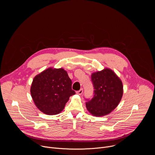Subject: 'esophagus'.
<instances>
[{
	"label": "esophagus",
	"mask_w": 155,
	"mask_h": 155,
	"mask_svg": "<svg viewBox=\"0 0 155 155\" xmlns=\"http://www.w3.org/2000/svg\"><path fill=\"white\" fill-rule=\"evenodd\" d=\"M76 93H77V94H78V95H81L82 93H83V89H82V88H81V89H80L79 91H77L76 92Z\"/></svg>",
	"instance_id": "34e87169"
}]
</instances>
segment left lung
<instances>
[{"mask_svg": "<svg viewBox=\"0 0 155 155\" xmlns=\"http://www.w3.org/2000/svg\"><path fill=\"white\" fill-rule=\"evenodd\" d=\"M91 81L94 96L91 100H87L86 108L94 117L107 115L118 106L122 98V81L112 70L108 68L93 73Z\"/></svg>", "mask_w": 155, "mask_h": 155, "instance_id": "left-lung-1", "label": "left lung"}]
</instances>
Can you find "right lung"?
Returning <instances> with one entry per match:
<instances>
[{"mask_svg":"<svg viewBox=\"0 0 155 155\" xmlns=\"http://www.w3.org/2000/svg\"><path fill=\"white\" fill-rule=\"evenodd\" d=\"M31 94L36 107L48 115L62 111L70 96L75 92L72 90V80L62 68H48L36 75L31 87Z\"/></svg>","mask_w":155,"mask_h":155,"instance_id":"right-lung-1","label":"right lung"}]
</instances>
